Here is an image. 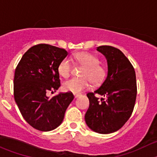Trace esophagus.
Listing matches in <instances>:
<instances>
[{"label": "esophagus", "mask_w": 157, "mask_h": 157, "mask_svg": "<svg viewBox=\"0 0 157 157\" xmlns=\"http://www.w3.org/2000/svg\"><path fill=\"white\" fill-rule=\"evenodd\" d=\"M80 96V94H74V97L75 98H77L78 96Z\"/></svg>", "instance_id": "esophagus-1"}]
</instances>
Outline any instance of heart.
I'll use <instances>...</instances> for the list:
<instances>
[{
	"instance_id": "b5f03b06",
	"label": "heart",
	"mask_w": 157,
	"mask_h": 157,
	"mask_svg": "<svg viewBox=\"0 0 157 157\" xmlns=\"http://www.w3.org/2000/svg\"><path fill=\"white\" fill-rule=\"evenodd\" d=\"M76 62L83 66L80 77H72L63 83L66 91L73 93H79L90 87L91 80L94 84H99L103 80L105 76V68L99 64V60L96 55L88 52H81L74 57ZM71 71V63L65 58L58 64V74L63 77H67Z\"/></svg>"
}]
</instances>
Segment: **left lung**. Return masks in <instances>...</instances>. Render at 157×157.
<instances>
[{"mask_svg": "<svg viewBox=\"0 0 157 157\" xmlns=\"http://www.w3.org/2000/svg\"><path fill=\"white\" fill-rule=\"evenodd\" d=\"M105 55L108 74L99 89L86 94L90 106L85 121L90 129L99 134L115 132L131 117L137 97V82L134 68L121 51L110 45L97 47ZM104 98L100 101L94 95Z\"/></svg>", "mask_w": 157, "mask_h": 157, "instance_id": "obj_1", "label": "left lung"}]
</instances>
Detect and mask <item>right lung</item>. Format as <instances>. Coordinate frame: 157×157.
Listing matches in <instances>:
<instances>
[{
	"label": "right lung",
	"mask_w": 157,
	"mask_h": 157,
	"mask_svg": "<svg viewBox=\"0 0 157 157\" xmlns=\"http://www.w3.org/2000/svg\"><path fill=\"white\" fill-rule=\"evenodd\" d=\"M68 52L48 44L31 47L15 70L14 99L28 124L41 131H49L61 124L64 113L74 96L71 92L49 98L61 86L58 64Z\"/></svg>",
	"instance_id": "obj_1"
}]
</instances>
